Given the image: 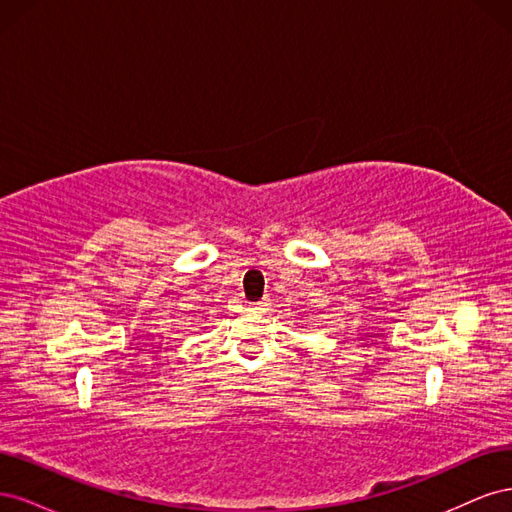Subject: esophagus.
Segmentation results:
<instances>
[{
	"instance_id": "obj_1",
	"label": "esophagus",
	"mask_w": 512,
	"mask_h": 512,
	"mask_svg": "<svg viewBox=\"0 0 512 512\" xmlns=\"http://www.w3.org/2000/svg\"><path fill=\"white\" fill-rule=\"evenodd\" d=\"M267 307H269L267 301H258V303H252V305H250V309H252V312H256V314L267 312Z\"/></svg>"
}]
</instances>
